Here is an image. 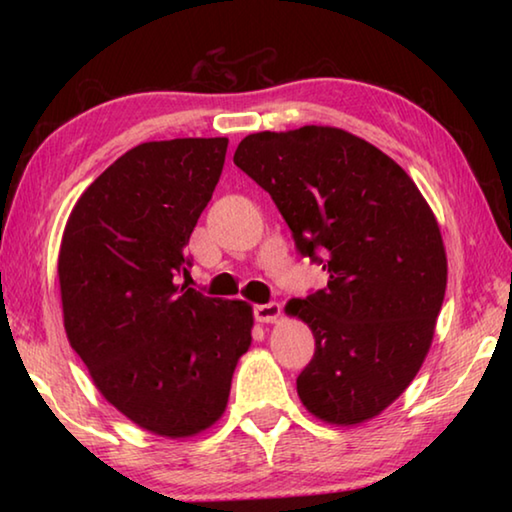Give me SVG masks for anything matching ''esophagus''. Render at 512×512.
I'll return each instance as SVG.
<instances>
[{
  "instance_id": "obj_1",
  "label": "esophagus",
  "mask_w": 512,
  "mask_h": 512,
  "mask_svg": "<svg viewBox=\"0 0 512 512\" xmlns=\"http://www.w3.org/2000/svg\"><path fill=\"white\" fill-rule=\"evenodd\" d=\"M255 318L257 323H275L282 314V307L277 302H266V305H255Z\"/></svg>"
}]
</instances>
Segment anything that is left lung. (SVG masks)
I'll use <instances>...</instances> for the list:
<instances>
[{"instance_id": "8db88e82", "label": "left lung", "mask_w": 512, "mask_h": 512, "mask_svg": "<svg viewBox=\"0 0 512 512\" xmlns=\"http://www.w3.org/2000/svg\"><path fill=\"white\" fill-rule=\"evenodd\" d=\"M235 164L271 194L300 253L325 255L327 289L284 307L316 341L300 402L336 427L377 418L418 375L445 300L447 253L427 198L393 158L334 126L253 133Z\"/></svg>"}]
</instances>
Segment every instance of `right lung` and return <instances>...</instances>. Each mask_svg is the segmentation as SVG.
I'll return each instance as SVG.
<instances>
[{
  "label": "right lung",
  "instance_id": "right-lung-1",
  "mask_svg": "<svg viewBox=\"0 0 512 512\" xmlns=\"http://www.w3.org/2000/svg\"><path fill=\"white\" fill-rule=\"evenodd\" d=\"M228 137L144 142L85 189L58 253L67 341L137 427L180 440L228 406L253 307L180 287L185 246L223 171Z\"/></svg>",
  "mask_w": 512,
  "mask_h": 512
}]
</instances>
